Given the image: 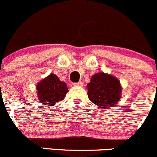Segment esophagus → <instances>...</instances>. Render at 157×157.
I'll use <instances>...</instances> for the list:
<instances>
[{
	"label": "esophagus",
	"mask_w": 157,
	"mask_h": 157,
	"mask_svg": "<svg viewBox=\"0 0 157 157\" xmlns=\"http://www.w3.org/2000/svg\"><path fill=\"white\" fill-rule=\"evenodd\" d=\"M73 86H82L83 83L81 82H77V83H74V84H73Z\"/></svg>",
	"instance_id": "34e87169"
}]
</instances>
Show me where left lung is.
Segmentation results:
<instances>
[{"label":"left lung","mask_w":157,"mask_h":157,"mask_svg":"<svg viewBox=\"0 0 157 157\" xmlns=\"http://www.w3.org/2000/svg\"><path fill=\"white\" fill-rule=\"evenodd\" d=\"M88 97L91 102L108 109L120 100L122 87L119 79L104 72L96 73L87 85Z\"/></svg>","instance_id":"obj_1"}]
</instances>
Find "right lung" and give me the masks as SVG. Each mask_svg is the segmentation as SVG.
<instances>
[{
  "label": "right lung",
  "mask_w": 157,
  "mask_h": 157,
  "mask_svg": "<svg viewBox=\"0 0 157 157\" xmlns=\"http://www.w3.org/2000/svg\"><path fill=\"white\" fill-rule=\"evenodd\" d=\"M38 98L42 105L46 106L55 105L62 101L68 92L67 85L59 80L55 74H50L41 80L36 86Z\"/></svg>",
  "instance_id": "1"
}]
</instances>
